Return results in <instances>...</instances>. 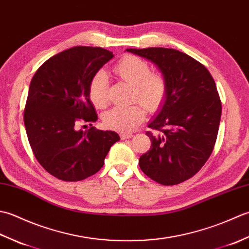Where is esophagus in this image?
I'll list each match as a JSON object with an SVG mask.
<instances>
[{
	"label": "esophagus",
	"mask_w": 249,
	"mask_h": 249,
	"mask_svg": "<svg viewBox=\"0 0 249 249\" xmlns=\"http://www.w3.org/2000/svg\"><path fill=\"white\" fill-rule=\"evenodd\" d=\"M121 139L122 140H125V139H130L133 138L134 135L133 134H127V133H121Z\"/></svg>",
	"instance_id": "34e87169"
}]
</instances>
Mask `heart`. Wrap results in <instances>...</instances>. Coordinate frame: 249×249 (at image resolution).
Listing matches in <instances>:
<instances>
[{
	"mask_svg": "<svg viewBox=\"0 0 249 249\" xmlns=\"http://www.w3.org/2000/svg\"><path fill=\"white\" fill-rule=\"evenodd\" d=\"M113 72L133 86V98L138 99L150 111H155L165 102L168 86L165 77L151 72L147 62L135 55H125L113 66ZM89 96L96 108H104L108 102V78L97 71L89 86ZM144 109L139 104L115 106L105 113L104 123L110 129L128 133L136 129L144 119Z\"/></svg>",
	"mask_w": 249,
	"mask_h": 249,
	"instance_id": "heart-1",
	"label": "heart"
}]
</instances>
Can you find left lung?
<instances>
[{"mask_svg":"<svg viewBox=\"0 0 249 249\" xmlns=\"http://www.w3.org/2000/svg\"><path fill=\"white\" fill-rule=\"evenodd\" d=\"M160 68L167 97L146 131L151 147L140 156L147 177L162 185L193 178L212 154L221 115L216 84L205 66L184 52L168 48L126 49Z\"/></svg>","mask_w":249,"mask_h":249,"instance_id":"8db88e82","label":"left lung"}]
</instances>
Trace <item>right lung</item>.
Segmentation results:
<instances>
[{"label": "right lung", "instance_id": "obj_1", "mask_svg": "<svg viewBox=\"0 0 249 249\" xmlns=\"http://www.w3.org/2000/svg\"><path fill=\"white\" fill-rule=\"evenodd\" d=\"M112 57L100 47H72L47 60L32 78L23 114L26 135L41 167L62 181L98 172L120 140L115 131L93 127L97 114L89 96L92 77ZM80 123L91 127L79 130Z\"/></svg>", "mask_w": 249, "mask_h": 249}]
</instances>
